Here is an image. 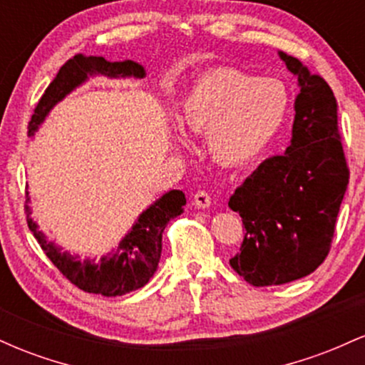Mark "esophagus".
Instances as JSON below:
<instances>
[{
  "mask_svg": "<svg viewBox=\"0 0 365 365\" xmlns=\"http://www.w3.org/2000/svg\"><path fill=\"white\" fill-rule=\"evenodd\" d=\"M194 204L197 207L206 209L211 206V195H209L206 190H197L194 194Z\"/></svg>",
  "mask_w": 365,
  "mask_h": 365,
  "instance_id": "esophagus-1",
  "label": "esophagus"
}]
</instances>
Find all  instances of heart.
Here are the masks:
<instances>
[{
  "label": "heart",
  "instance_id": "b5f03b06",
  "mask_svg": "<svg viewBox=\"0 0 365 365\" xmlns=\"http://www.w3.org/2000/svg\"><path fill=\"white\" fill-rule=\"evenodd\" d=\"M288 108L290 92L278 78L221 68L192 86L178 121L192 132L207 130V148L220 163L244 165L274 139Z\"/></svg>",
  "mask_w": 365,
  "mask_h": 365
}]
</instances>
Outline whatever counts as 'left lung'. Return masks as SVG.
<instances>
[{"label": "left lung", "instance_id": "8db88e82", "mask_svg": "<svg viewBox=\"0 0 365 365\" xmlns=\"http://www.w3.org/2000/svg\"><path fill=\"white\" fill-rule=\"evenodd\" d=\"M279 56L300 86L292 144L266 159L228 202L245 228L230 266L254 287L295 282L324 262L350 178L333 91L297 58Z\"/></svg>", "mask_w": 365, "mask_h": 365}]
</instances>
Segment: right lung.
Here are the masks:
<instances>
[{
    "label": "right lung",
    "mask_w": 365,
    "mask_h": 365,
    "mask_svg": "<svg viewBox=\"0 0 365 365\" xmlns=\"http://www.w3.org/2000/svg\"><path fill=\"white\" fill-rule=\"evenodd\" d=\"M104 73L108 77H137L145 75L139 63L133 61H108L103 56H83L75 54L49 83L48 89L41 96L36 104L34 115L29 121V133H34L39 123L46 118L49 110L61 101L70 91L86 81L87 75ZM25 200V216L31 232L39 242L41 249L48 255L49 261L58 267V271L87 293L96 295L116 297L125 295L137 288H142L156 273L159 257H161L163 232L173 217L183 212L187 204L185 194L182 190H170L161 199H158L149 209L142 212L132 232L120 242L118 249L113 255H106L96 264L94 261H77L73 255L61 252L58 245L48 242L43 233L37 230V225L31 220V209Z\"/></svg>",
    "instance_id": "1"
}]
</instances>
